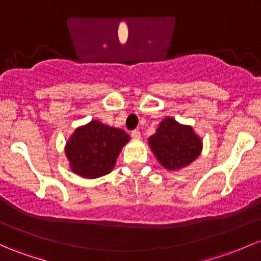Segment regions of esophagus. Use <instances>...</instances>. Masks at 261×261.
I'll use <instances>...</instances> for the list:
<instances>
[{
	"instance_id": "obj_1",
	"label": "esophagus",
	"mask_w": 261,
	"mask_h": 261,
	"mask_svg": "<svg viewBox=\"0 0 261 261\" xmlns=\"http://www.w3.org/2000/svg\"><path fill=\"white\" fill-rule=\"evenodd\" d=\"M131 137L137 140V139H140V137H141V134H140L139 130H134V131H131Z\"/></svg>"
}]
</instances>
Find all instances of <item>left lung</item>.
I'll list each match as a JSON object with an SVG mask.
<instances>
[{
    "mask_svg": "<svg viewBox=\"0 0 261 261\" xmlns=\"http://www.w3.org/2000/svg\"><path fill=\"white\" fill-rule=\"evenodd\" d=\"M148 145L157 161L171 171L186 167L202 152V140L192 126L179 124L173 117L162 120L148 137Z\"/></svg>",
    "mask_w": 261,
    "mask_h": 261,
    "instance_id": "obj_1",
    "label": "left lung"
}]
</instances>
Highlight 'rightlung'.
Masks as SVG:
<instances>
[{
    "instance_id": "obj_1",
    "label": "right lung",
    "mask_w": 261,
    "mask_h": 261,
    "mask_svg": "<svg viewBox=\"0 0 261 261\" xmlns=\"http://www.w3.org/2000/svg\"><path fill=\"white\" fill-rule=\"evenodd\" d=\"M128 141L130 136L124 130L98 120L80 126L65 145L70 170L84 178H98L110 173L122 146Z\"/></svg>"
}]
</instances>
